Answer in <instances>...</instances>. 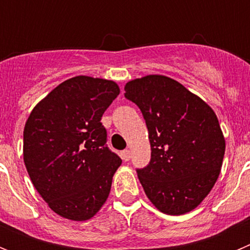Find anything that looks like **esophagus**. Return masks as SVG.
<instances>
[{
    "mask_svg": "<svg viewBox=\"0 0 250 250\" xmlns=\"http://www.w3.org/2000/svg\"><path fill=\"white\" fill-rule=\"evenodd\" d=\"M121 158H123L124 161H129L130 158H131V151L130 150H124V151H121Z\"/></svg>",
    "mask_w": 250,
    "mask_h": 250,
    "instance_id": "1",
    "label": "esophagus"
}]
</instances>
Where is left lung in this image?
I'll return each instance as SVG.
<instances>
[{
	"label": "left lung",
	"mask_w": 250,
	"mask_h": 250,
	"mask_svg": "<svg viewBox=\"0 0 250 250\" xmlns=\"http://www.w3.org/2000/svg\"><path fill=\"white\" fill-rule=\"evenodd\" d=\"M149 131L151 160L138 178L161 213L194 210L218 180L225 139L215 112L204 100L164 75H146L125 85Z\"/></svg>",
	"instance_id": "obj_1"
}]
</instances>
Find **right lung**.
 I'll list each match as a JSON object with an SVG mask.
<instances>
[{"label": "right lung", "instance_id": "right-lung-1", "mask_svg": "<svg viewBox=\"0 0 250 250\" xmlns=\"http://www.w3.org/2000/svg\"><path fill=\"white\" fill-rule=\"evenodd\" d=\"M115 81L75 76L35 106L23 130V161L31 182L60 216L85 222L110 194L121 159L106 146L101 118L118 98Z\"/></svg>", "mask_w": 250, "mask_h": 250}]
</instances>
